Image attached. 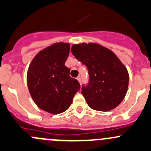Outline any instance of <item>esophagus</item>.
<instances>
[{"mask_svg": "<svg viewBox=\"0 0 151 151\" xmlns=\"http://www.w3.org/2000/svg\"><path fill=\"white\" fill-rule=\"evenodd\" d=\"M77 81H78L79 82H80V83H81V78H80V76H79V77H77Z\"/></svg>", "mask_w": 151, "mask_h": 151, "instance_id": "obj_1", "label": "esophagus"}]
</instances>
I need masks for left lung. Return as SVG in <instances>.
<instances>
[{
	"label": "left lung",
	"instance_id": "obj_1",
	"mask_svg": "<svg viewBox=\"0 0 151 151\" xmlns=\"http://www.w3.org/2000/svg\"><path fill=\"white\" fill-rule=\"evenodd\" d=\"M71 53L87 66L90 75L82 94L91 109L109 111L122 103L127 94L129 74L113 51L96 43L74 44Z\"/></svg>",
	"mask_w": 151,
	"mask_h": 151
}]
</instances>
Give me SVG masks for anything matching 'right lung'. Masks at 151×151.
Here are the masks:
<instances>
[{
  "label": "right lung",
  "instance_id": "right-lung-1",
  "mask_svg": "<svg viewBox=\"0 0 151 151\" xmlns=\"http://www.w3.org/2000/svg\"><path fill=\"white\" fill-rule=\"evenodd\" d=\"M69 51V43L55 42L37 53L28 68L27 82L32 98L40 109L50 114L67 110L80 89L64 65Z\"/></svg>",
  "mask_w": 151,
  "mask_h": 151
}]
</instances>
